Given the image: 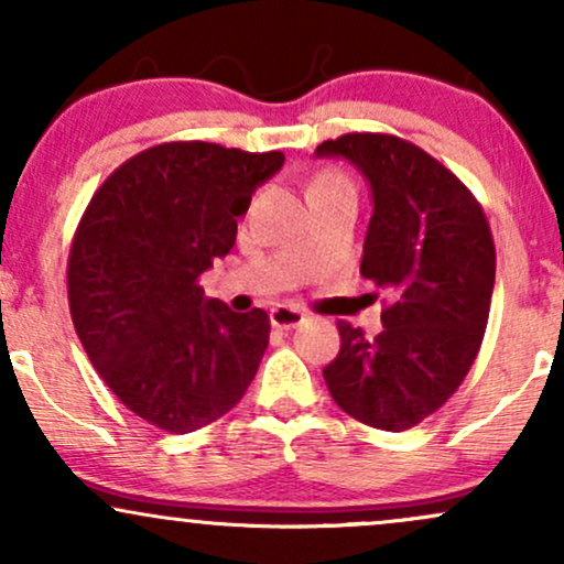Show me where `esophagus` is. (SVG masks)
<instances>
[{
    "mask_svg": "<svg viewBox=\"0 0 564 564\" xmlns=\"http://www.w3.org/2000/svg\"><path fill=\"white\" fill-rule=\"evenodd\" d=\"M270 323H273L275 328H296L300 323H304V313L302 310L291 307V304H275V307L270 310Z\"/></svg>",
    "mask_w": 564,
    "mask_h": 564,
    "instance_id": "obj_1",
    "label": "esophagus"
}]
</instances>
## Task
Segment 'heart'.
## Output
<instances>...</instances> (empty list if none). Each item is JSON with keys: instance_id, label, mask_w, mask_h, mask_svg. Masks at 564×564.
<instances>
[{"instance_id": "heart-1", "label": "heart", "mask_w": 564, "mask_h": 564, "mask_svg": "<svg viewBox=\"0 0 564 564\" xmlns=\"http://www.w3.org/2000/svg\"><path fill=\"white\" fill-rule=\"evenodd\" d=\"M321 183H347V180L341 177V174H336V172H326V174H321L318 180H315V185H321Z\"/></svg>"}]
</instances>
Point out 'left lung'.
<instances>
[{"label": "left lung", "instance_id": "obj_1", "mask_svg": "<svg viewBox=\"0 0 564 564\" xmlns=\"http://www.w3.org/2000/svg\"><path fill=\"white\" fill-rule=\"evenodd\" d=\"M371 185L360 275L390 291L381 334L339 321V355L323 368L341 411L403 432L435 413L480 352L496 283V246L469 187L413 142L352 132L321 142Z\"/></svg>", "mask_w": 564, "mask_h": 564}]
</instances>
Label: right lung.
<instances>
[{
  "label": "right lung",
  "mask_w": 564,
  "mask_h": 564,
  "mask_svg": "<svg viewBox=\"0 0 564 564\" xmlns=\"http://www.w3.org/2000/svg\"><path fill=\"white\" fill-rule=\"evenodd\" d=\"M283 153L161 142L116 170L84 209L68 254V307L116 398L172 435L236 408L268 349L260 307L206 300L200 273L236 243L251 193Z\"/></svg>",
  "instance_id": "1"
}]
</instances>
